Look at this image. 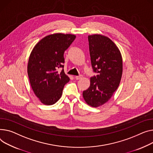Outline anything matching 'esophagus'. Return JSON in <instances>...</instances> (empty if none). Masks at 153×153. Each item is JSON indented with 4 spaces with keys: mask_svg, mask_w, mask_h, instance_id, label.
I'll return each instance as SVG.
<instances>
[{
    "mask_svg": "<svg viewBox=\"0 0 153 153\" xmlns=\"http://www.w3.org/2000/svg\"><path fill=\"white\" fill-rule=\"evenodd\" d=\"M82 77H83V76H82V75H79V76H75V79H76V80L81 79H82Z\"/></svg>",
    "mask_w": 153,
    "mask_h": 153,
    "instance_id": "esophagus-1",
    "label": "esophagus"
}]
</instances>
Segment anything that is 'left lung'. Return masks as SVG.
Listing matches in <instances>:
<instances>
[{
  "instance_id": "1",
  "label": "left lung",
  "mask_w": 153,
  "mask_h": 153,
  "mask_svg": "<svg viewBox=\"0 0 153 153\" xmlns=\"http://www.w3.org/2000/svg\"><path fill=\"white\" fill-rule=\"evenodd\" d=\"M91 67L97 75L90 78V85L83 91L85 102L92 107L103 105L118 88L123 74V59L120 51L105 36H88Z\"/></svg>"
}]
</instances>
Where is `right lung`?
<instances>
[{
	"label": "right lung",
	"instance_id": "add662e5",
	"mask_svg": "<svg viewBox=\"0 0 153 153\" xmlns=\"http://www.w3.org/2000/svg\"><path fill=\"white\" fill-rule=\"evenodd\" d=\"M76 38L73 34L48 35L35 45L29 56L27 74L36 97L46 105H52L62 95L69 78L64 72V52ZM58 68H63L61 72Z\"/></svg>",
	"mask_w": 153,
	"mask_h": 153
}]
</instances>
